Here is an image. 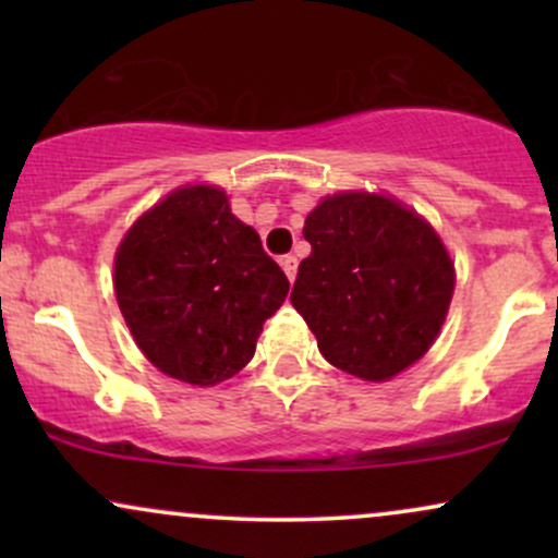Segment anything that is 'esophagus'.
Returning a JSON list of instances; mask_svg holds the SVG:
<instances>
[{
	"instance_id": "34e87169",
	"label": "esophagus",
	"mask_w": 558,
	"mask_h": 558,
	"mask_svg": "<svg viewBox=\"0 0 558 558\" xmlns=\"http://www.w3.org/2000/svg\"><path fill=\"white\" fill-rule=\"evenodd\" d=\"M280 267H283L288 280H293V278H296V270H299V259L293 257V254H286V257H280Z\"/></svg>"
}]
</instances>
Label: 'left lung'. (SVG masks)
<instances>
[{
  "label": "left lung",
  "instance_id": "8db88e82",
  "mask_svg": "<svg viewBox=\"0 0 558 558\" xmlns=\"http://www.w3.org/2000/svg\"><path fill=\"white\" fill-rule=\"evenodd\" d=\"M291 304L332 367L388 380L430 349L453 293L438 233L377 194H336L306 217Z\"/></svg>",
  "mask_w": 558,
  "mask_h": 558
}]
</instances>
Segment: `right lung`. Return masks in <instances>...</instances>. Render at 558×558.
Segmentation results:
<instances>
[{
  "mask_svg": "<svg viewBox=\"0 0 558 558\" xmlns=\"http://www.w3.org/2000/svg\"><path fill=\"white\" fill-rule=\"evenodd\" d=\"M288 288L257 230L213 185L172 191L128 230L114 257V293L138 349L191 386L246 367Z\"/></svg>",
  "mask_w": 558,
  "mask_h": 558,
  "instance_id": "right-lung-1",
  "label": "right lung"
}]
</instances>
